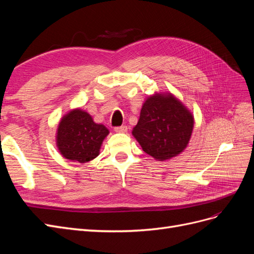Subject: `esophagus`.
<instances>
[{
	"label": "esophagus",
	"instance_id": "esophagus-1",
	"mask_svg": "<svg viewBox=\"0 0 254 254\" xmlns=\"http://www.w3.org/2000/svg\"><path fill=\"white\" fill-rule=\"evenodd\" d=\"M127 126H119V127H115L114 128V131L115 132H119V133H124V132H127Z\"/></svg>",
	"mask_w": 254,
	"mask_h": 254
}]
</instances>
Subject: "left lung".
I'll use <instances>...</instances> for the list:
<instances>
[{"label": "left lung", "instance_id": "1", "mask_svg": "<svg viewBox=\"0 0 254 254\" xmlns=\"http://www.w3.org/2000/svg\"><path fill=\"white\" fill-rule=\"evenodd\" d=\"M193 128V114L178 98L156 93L144 102L132 134L146 153L165 161L187 148Z\"/></svg>", "mask_w": 254, "mask_h": 254}]
</instances>
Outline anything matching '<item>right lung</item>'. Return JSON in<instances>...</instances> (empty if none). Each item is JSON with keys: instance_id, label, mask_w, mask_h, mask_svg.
Masks as SVG:
<instances>
[{"instance_id": "obj_1", "label": "right lung", "mask_w": 254, "mask_h": 254, "mask_svg": "<svg viewBox=\"0 0 254 254\" xmlns=\"http://www.w3.org/2000/svg\"><path fill=\"white\" fill-rule=\"evenodd\" d=\"M109 130L96 124L91 115L79 108L67 112L61 119L56 144L65 159L87 163L99 155V149Z\"/></svg>"}]
</instances>
